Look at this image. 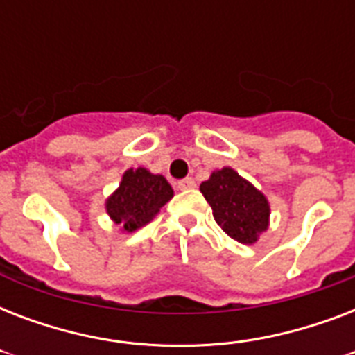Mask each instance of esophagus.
I'll return each mask as SVG.
<instances>
[{
	"label": "esophagus",
	"instance_id": "34e87169",
	"mask_svg": "<svg viewBox=\"0 0 355 355\" xmlns=\"http://www.w3.org/2000/svg\"><path fill=\"white\" fill-rule=\"evenodd\" d=\"M177 188L178 189H191V188H195V180L191 177L182 178V180H178V182H177Z\"/></svg>",
	"mask_w": 355,
	"mask_h": 355
}]
</instances>
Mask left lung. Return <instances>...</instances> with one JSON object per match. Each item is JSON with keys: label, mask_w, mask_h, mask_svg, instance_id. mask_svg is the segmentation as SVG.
Instances as JSON below:
<instances>
[{"label": "left lung", "mask_w": 355, "mask_h": 355, "mask_svg": "<svg viewBox=\"0 0 355 355\" xmlns=\"http://www.w3.org/2000/svg\"><path fill=\"white\" fill-rule=\"evenodd\" d=\"M200 193L211 206L217 225L236 241L250 245L258 239L259 232L267 230L269 202L263 193L230 167L211 173V177L200 184Z\"/></svg>", "instance_id": "obj_1"}]
</instances>
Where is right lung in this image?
I'll use <instances>...</instances> for the list:
<instances>
[{
	"mask_svg": "<svg viewBox=\"0 0 355 355\" xmlns=\"http://www.w3.org/2000/svg\"><path fill=\"white\" fill-rule=\"evenodd\" d=\"M173 197V189L162 175H153L144 167L128 169L119 189L107 200L108 216L127 232L144 227Z\"/></svg>",
	"mask_w": 355,
	"mask_h": 355,
	"instance_id": "right-lung-1",
	"label": "right lung"
}]
</instances>
